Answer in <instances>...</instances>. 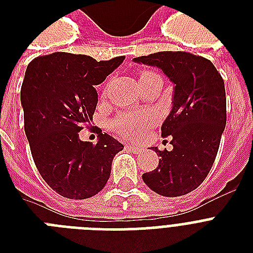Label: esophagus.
Segmentation results:
<instances>
[{
	"instance_id": "esophagus-1",
	"label": "esophagus",
	"mask_w": 253,
	"mask_h": 253,
	"mask_svg": "<svg viewBox=\"0 0 253 253\" xmlns=\"http://www.w3.org/2000/svg\"><path fill=\"white\" fill-rule=\"evenodd\" d=\"M126 150H128V151H132V152H135V154H139V152H140V148H139V147H136V146H131V144H127L126 146Z\"/></svg>"
}]
</instances>
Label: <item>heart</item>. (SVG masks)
Listing matches in <instances>:
<instances>
[{
    "label": "heart",
    "instance_id": "heart-1",
    "mask_svg": "<svg viewBox=\"0 0 253 253\" xmlns=\"http://www.w3.org/2000/svg\"><path fill=\"white\" fill-rule=\"evenodd\" d=\"M154 73L152 71H142L140 79H144ZM155 122H156V117L150 111H126L114 119L113 126L123 138L138 140L148 132Z\"/></svg>",
    "mask_w": 253,
    "mask_h": 253
}]
</instances>
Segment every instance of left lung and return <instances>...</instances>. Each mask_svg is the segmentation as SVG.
<instances>
[{
  "instance_id": "obj_1",
  "label": "left lung",
  "mask_w": 253,
  "mask_h": 253,
  "mask_svg": "<svg viewBox=\"0 0 253 253\" xmlns=\"http://www.w3.org/2000/svg\"><path fill=\"white\" fill-rule=\"evenodd\" d=\"M134 60L159 67L176 85L172 110L162 126V136L170 139L173 150L155 147L159 166L144 173L143 181L160 196L188 194L208 177L219 150L227 117L223 79L209 59L185 51Z\"/></svg>"
}]
</instances>
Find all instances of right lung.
Returning <instances> with one entry per match:
<instances>
[{
  "label": "right lung",
  "instance_id": "add662e5",
  "mask_svg": "<svg viewBox=\"0 0 253 253\" xmlns=\"http://www.w3.org/2000/svg\"><path fill=\"white\" fill-rule=\"evenodd\" d=\"M123 59L97 61L87 55L53 52L27 65L21 87L26 136L43 180L65 198L85 200L101 192L113 159L123 150L107 134H101L97 144L79 136L94 114V86Z\"/></svg>",
  "mask_w": 253,
  "mask_h": 253
}]
</instances>
